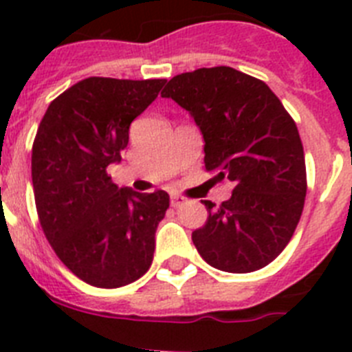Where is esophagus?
<instances>
[{"label":"esophagus","mask_w":352,"mask_h":352,"mask_svg":"<svg viewBox=\"0 0 352 352\" xmlns=\"http://www.w3.org/2000/svg\"><path fill=\"white\" fill-rule=\"evenodd\" d=\"M183 204H185V197H182V195H176V194L170 195V206L179 208V206H183Z\"/></svg>","instance_id":"obj_1"}]
</instances>
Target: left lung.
<instances>
[{
  "label": "left lung",
  "mask_w": 352,
  "mask_h": 352,
  "mask_svg": "<svg viewBox=\"0 0 352 352\" xmlns=\"http://www.w3.org/2000/svg\"><path fill=\"white\" fill-rule=\"evenodd\" d=\"M194 118L204 139V166L232 183L220 206L201 201L208 222L192 232L204 261L227 273L272 263L291 241L307 195L296 123L263 80L231 67L176 76L162 91Z\"/></svg>",
  "instance_id": "obj_1"
}]
</instances>
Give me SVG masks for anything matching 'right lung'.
<instances>
[{"label": "right lung", "instance_id": "obj_1", "mask_svg": "<svg viewBox=\"0 0 352 352\" xmlns=\"http://www.w3.org/2000/svg\"><path fill=\"white\" fill-rule=\"evenodd\" d=\"M164 84L89 77L52 100L40 121L31 153L40 223L61 263L95 287L132 284L153 261L169 194L121 188L107 167L121 162L130 123Z\"/></svg>", "mask_w": 352, "mask_h": 352}]
</instances>
